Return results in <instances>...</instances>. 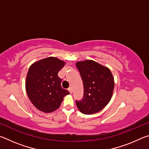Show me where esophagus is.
<instances>
[{"instance_id": "34e87169", "label": "esophagus", "mask_w": 149, "mask_h": 149, "mask_svg": "<svg viewBox=\"0 0 149 149\" xmlns=\"http://www.w3.org/2000/svg\"><path fill=\"white\" fill-rule=\"evenodd\" d=\"M68 91H70V94H72V87H69L68 88Z\"/></svg>"}]
</instances>
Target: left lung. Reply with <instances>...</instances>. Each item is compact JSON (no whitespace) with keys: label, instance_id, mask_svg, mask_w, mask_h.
<instances>
[{"label":"left lung","instance_id":"1","mask_svg":"<svg viewBox=\"0 0 149 149\" xmlns=\"http://www.w3.org/2000/svg\"><path fill=\"white\" fill-rule=\"evenodd\" d=\"M80 73L84 96L75 100L77 107L84 114H93L102 110L111 99L114 81L110 70L93 60L77 62Z\"/></svg>","mask_w":149,"mask_h":149}]
</instances>
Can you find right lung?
Here are the masks:
<instances>
[{
	"instance_id": "right-lung-1",
	"label": "right lung",
	"mask_w": 149,
	"mask_h": 149,
	"mask_svg": "<svg viewBox=\"0 0 149 149\" xmlns=\"http://www.w3.org/2000/svg\"><path fill=\"white\" fill-rule=\"evenodd\" d=\"M65 62L49 57L34 63L27 72V94L35 107L44 112H52L61 104L64 96L70 94L61 86L62 79L58 73Z\"/></svg>"
}]
</instances>
